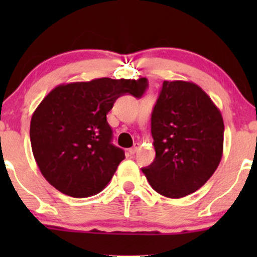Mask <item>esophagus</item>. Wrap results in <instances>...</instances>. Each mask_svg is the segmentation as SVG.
<instances>
[{
	"mask_svg": "<svg viewBox=\"0 0 257 257\" xmlns=\"http://www.w3.org/2000/svg\"><path fill=\"white\" fill-rule=\"evenodd\" d=\"M140 149V144L139 143H137V144H134V146L132 147V149H129V153H131V155L133 156V155H135V153L138 152V150Z\"/></svg>",
	"mask_w": 257,
	"mask_h": 257,
	"instance_id": "esophagus-1",
	"label": "esophagus"
}]
</instances>
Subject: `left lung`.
I'll return each mask as SVG.
<instances>
[{"instance_id":"1","label":"left lung","mask_w":257,"mask_h":257,"mask_svg":"<svg viewBox=\"0 0 257 257\" xmlns=\"http://www.w3.org/2000/svg\"><path fill=\"white\" fill-rule=\"evenodd\" d=\"M223 131L220 110L199 85L164 81L151 116L156 158L143 168L153 190L168 198L199 190L219 167Z\"/></svg>"}]
</instances>
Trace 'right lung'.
Wrapping results in <instances>:
<instances>
[{"label":"right lung","instance_id":"add662e5","mask_svg":"<svg viewBox=\"0 0 257 257\" xmlns=\"http://www.w3.org/2000/svg\"><path fill=\"white\" fill-rule=\"evenodd\" d=\"M146 88V78L107 77L55 87L30 123L32 153L44 179L75 198L104 190L124 159V151L112 145L106 114L119 96L141 98Z\"/></svg>","mask_w":257,"mask_h":257}]
</instances>
